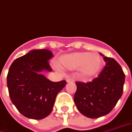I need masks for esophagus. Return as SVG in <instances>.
I'll return each mask as SVG.
<instances>
[{
    "mask_svg": "<svg viewBox=\"0 0 132 132\" xmlns=\"http://www.w3.org/2000/svg\"><path fill=\"white\" fill-rule=\"evenodd\" d=\"M66 81H67V83H70V82H73L74 80H73L72 79H71V78H67V79H66Z\"/></svg>",
    "mask_w": 132,
    "mask_h": 132,
    "instance_id": "obj_1",
    "label": "esophagus"
}]
</instances>
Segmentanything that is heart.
Instances as JSON below:
<instances>
[{"mask_svg": "<svg viewBox=\"0 0 132 132\" xmlns=\"http://www.w3.org/2000/svg\"><path fill=\"white\" fill-rule=\"evenodd\" d=\"M58 63L62 69L75 70L84 77H91L96 75L101 70L103 61L96 53L89 52H75L60 57Z\"/></svg>", "mask_w": 132, "mask_h": 132, "instance_id": "b5f03b06", "label": "heart"}]
</instances>
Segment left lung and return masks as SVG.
Listing matches in <instances>:
<instances>
[{
	"instance_id": "left-lung-1",
	"label": "left lung",
	"mask_w": 132,
	"mask_h": 132,
	"mask_svg": "<svg viewBox=\"0 0 132 132\" xmlns=\"http://www.w3.org/2000/svg\"><path fill=\"white\" fill-rule=\"evenodd\" d=\"M99 53L103 56L105 66L98 77L87 83L76 82L74 101L78 110L89 118H98L111 112L122 95L125 80L119 63Z\"/></svg>"
}]
</instances>
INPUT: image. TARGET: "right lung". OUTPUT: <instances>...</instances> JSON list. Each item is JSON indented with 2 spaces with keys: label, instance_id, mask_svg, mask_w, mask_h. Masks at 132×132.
<instances>
[{
  "label": "right lung",
  "instance_id": "1",
  "mask_svg": "<svg viewBox=\"0 0 132 132\" xmlns=\"http://www.w3.org/2000/svg\"><path fill=\"white\" fill-rule=\"evenodd\" d=\"M53 57L46 49L31 50L18 57L10 67L7 85L12 103L24 117L41 120L53 110L57 94L66 81L54 82L43 75L51 72L48 60Z\"/></svg>",
  "mask_w": 132,
  "mask_h": 132
}]
</instances>
